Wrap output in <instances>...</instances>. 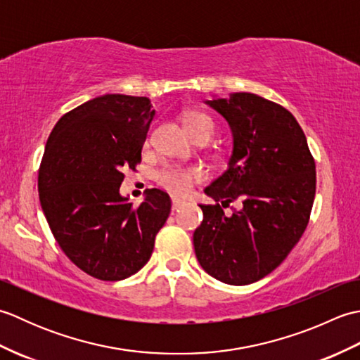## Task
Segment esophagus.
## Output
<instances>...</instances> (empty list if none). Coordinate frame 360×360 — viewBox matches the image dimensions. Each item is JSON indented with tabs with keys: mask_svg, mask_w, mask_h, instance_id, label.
<instances>
[{
	"mask_svg": "<svg viewBox=\"0 0 360 360\" xmlns=\"http://www.w3.org/2000/svg\"><path fill=\"white\" fill-rule=\"evenodd\" d=\"M184 204H186V202L182 201V200H179V198H173V200H172V207H173V210L181 209Z\"/></svg>",
	"mask_w": 360,
	"mask_h": 360,
	"instance_id": "esophagus-1",
	"label": "esophagus"
}]
</instances>
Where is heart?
I'll list each match as a JSON object with an SVG mask.
<instances>
[{
  "label": "heart",
  "mask_w": 360,
  "mask_h": 360,
  "mask_svg": "<svg viewBox=\"0 0 360 360\" xmlns=\"http://www.w3.org/2000/svg\"><path fill=\"white\" fill-rule=\"evenodd\" d=\"M188 134L195 141H209L215 133V122L205 112H190L184 119ZM202 178V170L198 167L172 165L156 173L158 184L174 195H187L193 184Z\"/></svg>",
  "instance_id": "heart-1"
}]
</instances>
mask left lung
Listing matches in <instances>:
<instances>
[{
	"instance_id": "obj_1",
	"label": "left lung",
	"mask_w": 360,
	"mask_h": 360,
	"mask_svg": "<svg viewBox=\"0 0 360 360\" xmlns=\"http://www.w3.org/2000/svg\"><path fill=\"white\" fill-rule=\"evenodd\" d=\"M207 105L231 125L233 151L227 170L205 188L217 204H200L195 254L213 278L250 285L302 238L316 196V160L302 127L281 105L250 93ZM233 200L240 209L227 217L222 207Z\"/></svg>"
}]
</instances>
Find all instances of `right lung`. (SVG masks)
<instances>
[{
	"mask_svg": "<svg viewBox=\"0 0 360 360\" xmlns=\"http://www.w3.org/2000/svg\"><path fill=\"white\" fill-rule=\"evenodd\" d=\"M153 116L148 97L105 94L60 117L46 142L38 170L43 213L65 255L94 278L141 271L170 215L162 190H148L137 207L119 193L124 172L141 164Z\"/></svg>",
	"mask_w": 360,
	"mask_h": 360,
	"instance_id": "1",
	"label": "right lung"
}]
</instances>
